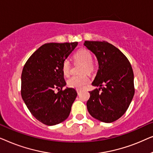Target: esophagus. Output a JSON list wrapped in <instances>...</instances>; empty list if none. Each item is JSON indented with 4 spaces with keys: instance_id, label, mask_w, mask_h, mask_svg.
<instances>
[{
    "instance_id": "esophagus-1",
    "label": "esophagus",
    "mask_w": 153,
    "mask_h": 153,
    "mask_svg": "<svg viewBox=\"0 0 153 153\" xmlns=\"http://www.w3.org/2000/svg\"><path fill=\"white\" fill-rule=\"evenodd\" d=\"M81 91V90H80V89H76V92H77V93H78V94L80 93Z\"/></svg>"
}]
</instances>
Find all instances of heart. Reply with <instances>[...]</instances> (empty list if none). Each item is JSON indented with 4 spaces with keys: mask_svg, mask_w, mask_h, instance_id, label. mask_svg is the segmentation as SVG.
<instances>
[{
    "mask_svg": "<svg viewBox=\"0 0 153 153\" xmlns=\"http://www.w3.org/2000/svg\"><path fill=\"white\" fill-rule=\"evenodd\" d=\"M76 59L80 60L85 63L83 72H91L93 70V56L91 52L85 49H81L77 51L74 54ZM62 71L64 75L69 76L71 72V65L68 59H65L62 63ZM90 78L87 74L73 75L68 80L69 87L76 89H82L90 83Z\"/></svg>",
    "mask_w": 153,
    "mask_h": 153,
    "instance_id": "b5f03b06",
    "label": "heart"
}]
</instances>
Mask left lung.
<instances>
[{
	"label": "left lung",
	"mask_w": 153,
	"mask_h": 153,
	"mask_svg": "<svg viewBox=\"0 0 153 153\" xmlns=\"http://www.w3.org/2000/svg\"><path fill=\"white\" fill-rule=\"evenodd\" d=\"M83 45L99 64L92 85L100 88L89 92L88 111L98 120L112 123L126 112L134 95L132 68L126 56L107 42L85 41Z\"/></svg>",
	"instance_id": "8db88e82"
}]
</instances>
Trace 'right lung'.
<instances>
[{
    "label": "right lung",
    "mask_w": 153,
    "mask_h": 153,
    "mask_svg": "<svg viewBox=\"0 0 153 153\" xmlns=\"http://www.w3.org/2000/svg\"><path fill=\"white\" fill-rule=\"evenodd\" d=\"M78 45L47 43L36 50L24 65L22 74V99L31 114L43 124L55 125L68 118L77 96L66 82L62 63ZM58 89L56 94L54 91Z\"/></svg>",
    "instance_id": "add662e5"
}]
</instances>
